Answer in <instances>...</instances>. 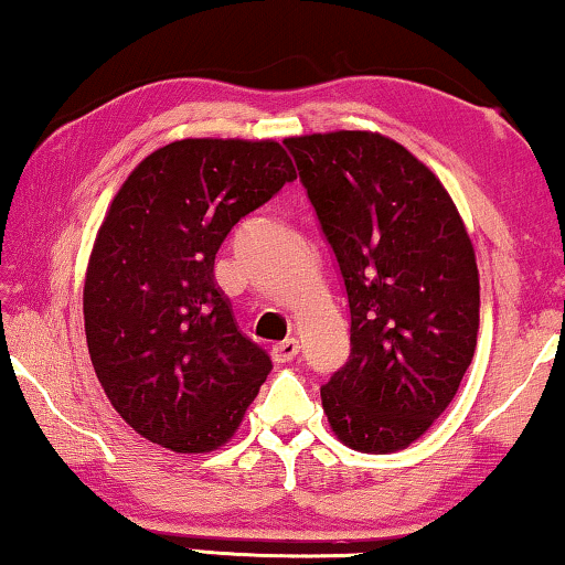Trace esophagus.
<instances>
[{
	"label": "esophagus",
	"mask_w": 565,
	"mask_h": 565,
	"mask_svg": "<svg viewBox=\"0 0 565 565\" xmlns=\"http://www.w3.org/2000/svg\"><path fill=\"white\" fill-rule=\"evenodd\" d=\"M300 352V344H298V339H282V342H277L275 347H273V360L275 362H290V360H296V354Z\"/></svg>",
	"instance_id": "1"
}]
</instances>
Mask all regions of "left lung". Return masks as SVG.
I'll use <instances>...</instances> for the list:
<instances>
[{
  "label": "left lung",
  "instance_id": "8db88e82",
  "mask_svg": "<svg viewBox=\"0 0 565 565\" xmlns=\"http://www.w3.org/2000/svg\"><path fill=\"white\" fill-rule=\"evenodd\" d=\"M350 303V360L321 388L360 452L416 443L450 406L478 337L476 252L427 164L373 130L285 138Z\"/></svg>",
  "mask_w": 565,
  "mask_h": 565
}]
</instances>
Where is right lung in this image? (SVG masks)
<instances>
[{"label":"right lung","mask_w":565,"mask_h":565,"mask_svg":"<svg viewBox=\"0 0 565 565\" xmlns=\"http://www.w3.org/2000/svg\"><path fill=\"white\" fill-rule=\"evenodd\" d=\"M296 169L273 138H182L149 153L107 207L84 277L92 365L115 412L174 452L226 445L273 370L213 275L246 213Z\"/></svg>","instance_id":"add662e5"}]
</instances>
